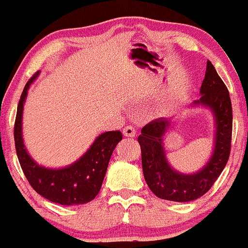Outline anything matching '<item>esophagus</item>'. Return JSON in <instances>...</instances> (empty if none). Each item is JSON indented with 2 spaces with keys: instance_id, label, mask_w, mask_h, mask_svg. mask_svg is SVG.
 I'll return each mask as SVG.
<instances>
[{
  "instance_id": "obj_1",
  "label": "esophagus",
  "mask_w": 248,
  "mask_h": 248,
  "mask_svg": "<svg viewBox=\"0 0 248 248\" xmlns=\"http://www.w3.org/2000/svg\"><path fill=\"white\" fill-rule=\"evenodd\" d=\"M123 135L126 137H135L136 136V130L131 125H127V126H125L123 129Z\"/></svg>"
}]
</instances>
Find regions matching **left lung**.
<instances>
[{"mask_svg": "<svg viewBox=\"0 0 248 248\" xmlns=\"http://www.w3.org/2000/svg\"><path fill=\"white\" fill-rule=\"evenodd\" d=\"M191 105L210 108L215 122L213 154L196 173L185 174L175 170L166 157L163 137L173 123L172 118H159L150 122L143 126L139 136L144 179L152 192L161 200L191 202L202 197L219 177L231 154L233 127L231 98L228 89L210 61L206 63L200 99Z\"/></svg>", "mask_w": 248, "mask_h": 248, "instance_id": "8db88e82", "label": "left lung"}]
</instances>
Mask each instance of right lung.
Listing matches in <instances>:
<instances>
[{"label":"right lung","mask_w":248,"mask_h":248,"mask_svg":"<svg viewBox=\"0 0 248 248\" xmlns=\"http://www.w3.org/2000/svg\"><path fill=\"white\" fill-rule=\"evenodd\" d=\"M38 75L39 71L26 83L17 105L14 140L20 166L31 186L46 200L61 205L88 203L100 191L112 153L122 141L123 135L121 131H107L99 135L80 159L65 167L48 168L35 162L24 144L22 112L30 86Z\"/></svg>","instance_id":"1"}]
</instances>
